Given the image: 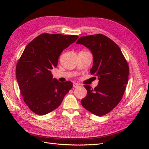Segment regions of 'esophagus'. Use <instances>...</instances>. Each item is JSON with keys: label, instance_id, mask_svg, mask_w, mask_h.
Instances as JSON below:
<instances>
[{"label": "esophagus", "instance_id": "1", "mask_svg": "<svg viewBox=\"0 0 149 149\" xmlns=\"http://www.w3.org/2000/svg\"><path fill=\"white\" fill-rule=\"evenodd\" d=\"M79 86V84L77 83H73V87L74 88H77Z\"/></svg>", "mask_w": 149, "mask_h": 149}]
</instances>
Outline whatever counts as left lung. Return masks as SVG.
<instances>
[{"label": "left lung", "instance_id": "8db88e82", "mask_svg": "<svg viewBox=\"0 0 149 149\" xmlns=\"http://www.w3.org/2000/svg\"><path fill=\"white\" fill-rule=\"evenodd\" d=\"M91 52V74L96 76L98 85L92 89L84 85L87 95L81 101L86 109L97 116L111 111L124 95L129 79V66L120 48L102 34L80 37L76 42Z\"/></svg>", "mask_w": 149, "mask_h": 149}]
</instances>
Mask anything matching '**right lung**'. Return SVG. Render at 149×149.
I'll use <instances>...</instances> for the list:
<instances>
[{
  "label": "right lung",
  "instance_id": "1",
  "mask_svg": "<svg viewBox=\"0 0 149 149\" xmlns=\"http://www.w3.org/2000/svg\"><path fill=\"white\" fill-rule=\"evenodd\" d=\"M78 38L43 33L25 48L16 66V78L25 104L35 114L43 116L56 109L73 87L69 81L60 83L53 78L51 70L56 68L63 49Z\"/></svg>",
  "mask_w": 149,
  "mask_h": 149
}]
</instances>
